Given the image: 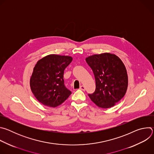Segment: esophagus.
<instances>
[{"mask_svg": "<svg viewBox=\"0 0 154 154\" xmlns=\"http://www.w3.org/2000/svg\"><path fill=\"white\" fill-rule=\"evenodd\" d=\"M80 90H81L82 91H85V87L84 86H83V85H81L80 86Z\"/></svg>", "mask_w": 154, "mask_h": 154, "instance_id": "obj_1", "label": "esophagus"}]
</instances>
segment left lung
Returning a JSON list of instances; mask_svg holds the SVG:
<instances>
[{"instance_id":"obj_1","label":"left lung","mask_w":154,"mask_h":154,"mask_svg":"<svg viewBox=\"0 0 154 154\" xmlns=\"http://www.w3.org/2000/svg\"><path fill=\"white\" fill-rule=\"evenodd\" d=\"M96 80V90L88 94L91 100L103 108L112 107L125 94L128 76L125 66L114 54L104 53L86 58Z\"/></svg>"}]
</instances>
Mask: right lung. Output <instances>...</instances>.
I'll return each instance as SVG.
<instances>
[{"label":"right lung","instance_id":"right-lung-1","mask_svg":"<svg viewBox=\"0 0 154 154\" xmlns=\"http://www.w3.org/2000/svg\"><path fill=\"white\" fill-rule=\"evenodd\" d=\"M72 60L69 56L49 55L37 62L30 84L32 93L39 102L56 107L71 94L64 85L63 74Z\"/></svg>","mask_w":154,"mask_h":154}]
</instances>
